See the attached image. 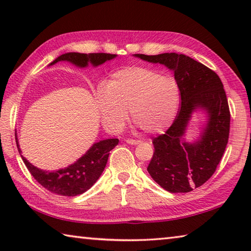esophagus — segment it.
Returning a JSON list of instances; mask_svg holds the SVG:
<instances>
[{
    "mask_svg": "<svg viewBox=\"0 0 251 251\" xmlns=\"http://www.w3.org/2000/svg\"><path fill=\"white\" fill-rule=\"evenodd\" d=\"M126 143H127V144H130V145H137V144L141 143V141H136V139L127 138V139H126Z\"/></svg>",
    "mask_w": 251,
    "mask_h": 251,
    "instance_id": "esophagus-1",
    "label": "esophagus"
}]
</instances>
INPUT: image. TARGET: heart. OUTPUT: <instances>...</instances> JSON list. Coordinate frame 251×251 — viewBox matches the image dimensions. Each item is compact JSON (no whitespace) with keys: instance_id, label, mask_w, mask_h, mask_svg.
<instances>
[{"instance_id":"obj_1","label":"heart","mask_w":251,"mask_h":251,"mask_svg":"<svg viewBox=\"0 0 251 251\" xmlns=\"http://www.w3.org/2000/svg\"><path fill=\"white\" fill-rule=\"evenodd\" d=\"M96 107L106 129L117 133L131 120L148 134L167 129L176 116L179 88L171 76L148 67L129 66L114 72L95 95Z\"/></svg>"}]
</instances>
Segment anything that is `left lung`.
I'll list each match as a JSON object with an SVG mask.
<instances>
[{
  "instance_id": "1",
  "label": "left lung",
  "mask_w": 251,
  "mask_h": 251,
  "mask_svg": "<svg viewBox=\"0 0 251 251\" xmlns=\"http://www.w3.org/2000/svg\"><path fill=\"white\" fill-rule=\"evenodd\" d=\"M143 61L159 63L174 72L181 107L166 133L152 139L154 155L147 171L169 193H188L209 179L226 150L230 112L219 76L184 54H134ZM203 110L207 123L194 143L184 141L194 111Z\"/></svg>"
}]
</instances>
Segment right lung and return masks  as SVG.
Listing matches in <instances>:
<instances>
[{"mask_svg":"<svg viewBox=\"0 0 251 251\" xmlns=\"http://www.w3.org/2000/svg\"><path fill=\"white\" fill-rule=\"evenodd\" d=\"M116 56V54L107 53L83 54L71 52L62 54L61 56L55 58L50 66L56 64L57 62H70L79 69L87 67L88 64L96 67L115 58ZM15 141L25 166L27 167L34 179H36L39 184L50 190V193L61 195V196H77V195L83 194L90 189L99 179L101 173L104 172V168L107 164L109 151L120 142L117 138H108L97 142L93 144L90 150L76 160L74 164L65 168L58 169V171L46 172L35 167L25 157H23L16 134Z\"/></svg>","mask_w":251,"mask_h":251,"instance_id":"right-lung-1","label":"right lung"}]
</instances>
